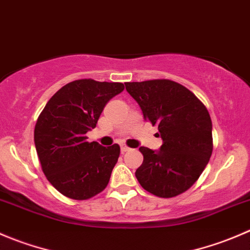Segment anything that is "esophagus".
Wrapping results in <instances>:
<instances>
[{
    "label": "esophagus",
    "instance_id": "esophagus-1",
    "mask_svg": "<svg viewBox=\"0 0 250 250\" xmlns=\"http://www.w3.org/2000/svg\"><path fill=\"white\" fill-rule=\"evenodd\" d=\"M129 147L128 146H125V145H121V151L122 152H127V151H129Z\"/></svg>",
    "mask_w": 250,
    "mask_h": 250
}]
</instances>
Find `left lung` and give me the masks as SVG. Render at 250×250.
I'll use <instances>...</instances> for the list:
<instances>
[{
	"label": "left lung",
	"mask_w": 250,
	"mask_h": 250,
	"mask_svg": "<svg viewBox=\"0 0 250 250\" xmlns=\"http://www.w3.org/2000/svg\"><path fill=\"white\" fill-rule=\"evenodd\" d=\"M145 121L159 125V150L140 146L143 164L135 171L140 186L161 198L189 189L212 152V123L199 99L176 82L155 79L125 83Z\"/></svg>",
	"instance_id": "1"
}]
</instances>
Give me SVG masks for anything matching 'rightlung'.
Returning <instances> with one entry per match:
<instances>
[{
	"label": "right lung",
	"mask_w": 250,
	"mask_h": 250,
	"mask_svg": "<svg viewBox=\"0 0 250 250\" xmlns=\"http://www.w3.org/2000/svg\"><path fill=\"white\" fill-rule=\"evenodd\" d=\"M122 83L79 79L60 89L46 104L34 130V143L46 178L60 193L85 200L106 188L120 156V145L86 142L106 104Z\"/></svg>",
	"instance_id": "right-lung-1"
}]
</instances>
